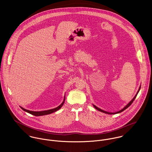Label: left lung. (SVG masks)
I'll list each match as a JSON object with an SVG mask.
<instances>
[{
	"label": "left lung",
	"instance_id": "1",
	"mask_svg": "<svg viewBox=\"0 0 152 152\" xmlns=\"http://www.w3.org/2000/svg\"><path fill=\"white\" fill-rule=\"evenodd\" d=\"M140 88H141V85H140V87H139V89H138V91H137V93L136 94V95L134 96V97L132 99V100L131 101H130L129 102V103H128V104H127L123 109H121V110H120L119 111H118V112H106V111H105V110H102V109H100V108H99V107H97L96 106H95L94 104H93V106H94V107L96 109H97V110H99V111H100V112H103V113H106V114H109V115H113V114H117V113H121V112H123V111H124L125 109H126L127 107H129L131 104H132V103H133V102L134 101V100L135 99V98L136 97V96H137V94H138V93L140 91Z\"/></svg>",
	"mask_w": 152,
	"mask_h": 152
}]
</instances>
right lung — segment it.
Listing matches in <instances>:
<instances>
[{
	"instance_id": "1",
	"label": "right lung",
	"mask_w": 152,
	"mask_h": 152,
	"mask_svg": "<svg viewBox=\"0 0 152 152\" xmlns=\"http://www.w3.org/2000/svg\"><path fill=\"white\" fill-rule=\"evenodd\" d=\"M64 101H65V94H64V99H63V102L61 103L59 106H58L57 107H55L54 109H49V110H43V111H37V112H36V111H31V110L25 109L23 108L21 106H20V107L23 110H24L25 112H26L27 113H29L31 115H33L36 116H44V115H49V114H51L53 112H55L58 111L63 106V105L64 103Z\"/></svg>"
}]
</instances>
